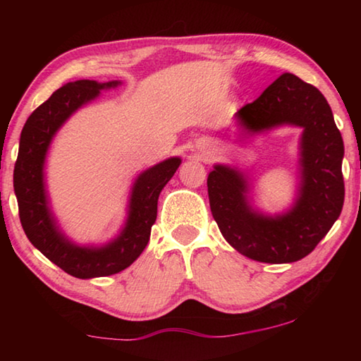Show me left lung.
I'll return each mask as SVG.
<instances>
[{
	"label": "left lung",
	"instance_id": "obj_1",
	"mask_svg": "<svg viewBox=\"0 0 361 361\" xmlns=\"http://www.w3.org/2000/svg\"><path fill=\"white\" fill-rule=\"evenodd\" d=\"M235 118L248 133L301 127L298 197L282 215H262L250 204L247 176L216 164L207 178L212 215L229 245L250 259L271 264L302 259L328 234L344 205V143L331 108L319 89L283 73Z\"/></svg>",
	"mask_w": 361,
	"mask_h": 361
}]
</instances>
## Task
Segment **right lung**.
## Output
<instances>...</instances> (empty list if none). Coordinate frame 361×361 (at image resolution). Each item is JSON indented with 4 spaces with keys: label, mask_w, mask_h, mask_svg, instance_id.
Here are the masks:
<instances>
[{
    "label": "right lung",
    "mask_w": 361,
    "mask_h": 361,
    "mask_svg": "<svg viewBox=\"0 0 361 361\" xmlns=\"http://www.w3.org/2000/svg\"><path fill=\"white\" fill-rule=\"evenodd\" d=\"M119 81L97 82L79 79L65 84L30 114L20 133L14 167V191L22 228L28 240L54 264L78 279L106 277L124 271L148 245L151 226L157 216L159 194L180 167V157H170L138 175L133 183L129 215L121 234L103 247H79L62 231L49 207L44 162L57 130L79 108L118 87Z\"/></svg>",
    "instance_id": "obj_1"
}]
</instances>
